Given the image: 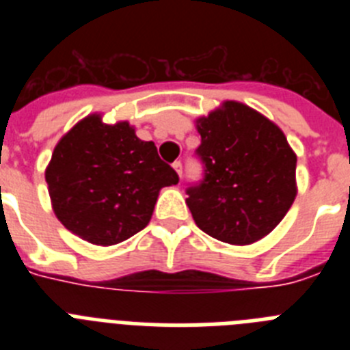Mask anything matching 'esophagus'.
I'll return each mask as SVG.
<instances>
[{
  "label": "esophagus",
  "mask_w": 350,
  "mask_h": 350,
  "mask_svg": "<svg viewBox=\"0 0 350 350\" xmlns=\"http://www.w3.org/2000/svg\"><path fill=\"white\" fill-rule=\"evenodd\" d=\"M173 170H175L178 177L182 178V163H180V161H175V163H173Z\"/></svg>",
  "instance_id": "esophagus-1"
}]
</instances>
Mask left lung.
I'll list each match as a JSON object with an SVG mask.
<instances>
[{"mask_svg": "<svg viewBox=\"0 0 350 350\" xmlns=\"http://www.w3.org/2000/svg\"><path fill=\"white\" fill-rule=\"evenodd\" d=\"M203 178L185 200L202 231L249 245L279 224L296 198V154L279 126L238 101L196 120Z\"/></svg>", "mask_w": 350, "mask_h": 350, "instance_id": "left-lung-1", "label": "left lung"}]
</instances>
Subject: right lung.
Instances as JSON below:
<instances>
[{
	"label": "right lung",
	"instance_id": "obj_1",
	"mask_svg": "<svg viewBox=\"0 0 350 350\" xmlns=\"http://www.w3.org/2000/svg\"><path fill=\"white\" fill-rule=\"evenodd\" d=\"M45 180L66 230L94 245H116L144 230L159 191L178 175L129 122L108 126L94 113L55 145Z\"/></svg>",
	"mask_w": 350,
	"mask_h": 350
}]
</instances>
